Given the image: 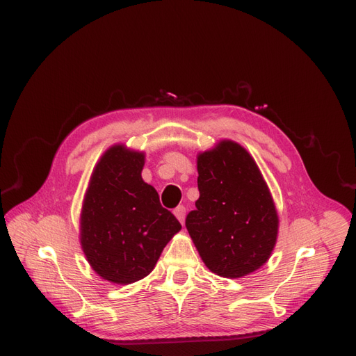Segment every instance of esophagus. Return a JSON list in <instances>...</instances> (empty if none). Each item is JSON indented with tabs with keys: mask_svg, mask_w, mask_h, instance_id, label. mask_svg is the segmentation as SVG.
I'll use <instances>...</instances> for the list:
<instances>
[{
	"mask_svg": "<svg viewBox=\"0 0 356 356\" xmlns=\"http://www.w3.org/2000/svg\"><path fill=\"white\" fill-rule=\"evenodd\" d=\"M175 216L179 219V222L181 223H184V218H186V209H184V207H177L176 209H175Z\"/></svg>",
	"mask_w": 356,
	"mask_h": 356,
	"instance_id": "obj_1",
	"label": "esophagus"
}]
</instances>
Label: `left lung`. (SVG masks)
I'll list each match as a JSON object with an SVG mask.
<instances>
[{"label": "left lung", "mask_w": 356, "mask_h": 356, "mask_svg": "<svg viewBox=\"0 0 356 356\" xmlns=\"http://www.w3.org/2000/svg\"><path fill=\"white\" fill-rule=\"evenodd\" d=\"M196 211L186 228L212 273L241 278L263 267L277 244L278 213L268 184L247 149L219 140L199 152Z\"/></svg>", "instance_id": "obj_1"}]
</instances>
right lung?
<instances>
[{
    "label": "right lung",
    "instance_id": "1",
    "mask_svg": "<svg viewBox=\"0 0 356 356\" xmlns=\"http://www.w3.org/2000/svg\"><path fill=\"white\" fill-rule=\"evenodd\" d=\"M145 153L122 143L95 164L82 200L79 241L90 268L112 284L147 277L180 222L143 180Z\"/></svg>",
    "mask_w": 356,
    "mask_h": 356
}]
</instances>
